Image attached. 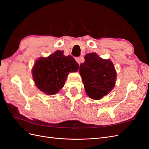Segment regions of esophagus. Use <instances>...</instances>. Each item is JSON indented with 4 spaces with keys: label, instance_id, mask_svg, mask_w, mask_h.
Wrapping results in <instances>:
<instances>
[{
    "label": "esophagus",
    "instance_id": "esophagus-1",
    "mask_svg": "<svg viewBox=\"0 0 149 149\" xmlns=\"http://www.w3.org/2000/svg\"><path fill=\"white\" fill-rule=\"evenodd\" d=\"M75 60L77 61V62L79 64H80V63H81V57H76Z\"/></svg>",
    "mask_w": 149,
    "mask_h": 149
}]
</instances>
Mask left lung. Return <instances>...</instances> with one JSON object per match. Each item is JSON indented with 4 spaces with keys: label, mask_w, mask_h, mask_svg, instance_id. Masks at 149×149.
I'll list each match as a JSON object with an SVG mask.
<instances>
[{
    "label": "left lung",
    "mask_w": 149,
    "mask_h": 149,
    "mask_svg": "<svg viewBox=\"0 0 149 149\" xmlns=\"http://www.w3.org/2000/svg\"><path fill=\"white\" fill-rule=\"evenodd\" d=\"M79 68L86 93L93 100H100L111 91L115 84L116 72L113 63L96 53H90Z\"/></svg>",
    "instance_id": "left-lung-1"
}]
</instances>
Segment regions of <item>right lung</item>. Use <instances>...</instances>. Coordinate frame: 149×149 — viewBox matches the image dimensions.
<instances>
[{
  "label": "right lung",
  "instance_id": "add662e5",
  "mask_svg": "<svg viewBox=\"0 0 149 149\" xmlns=\"http://www.w3.org/2000/svg\"><path fill=\"white\" fill-rule=\"evenodd\" d=\"M58 50L47 58L38 59L32 74L36 86L48 95L55 94L62 88L70 72L77 71L79 65L71 55Z\"/></svg>",
  "mask_w": 149,
  "mask_h": 149
}]
</instances>
